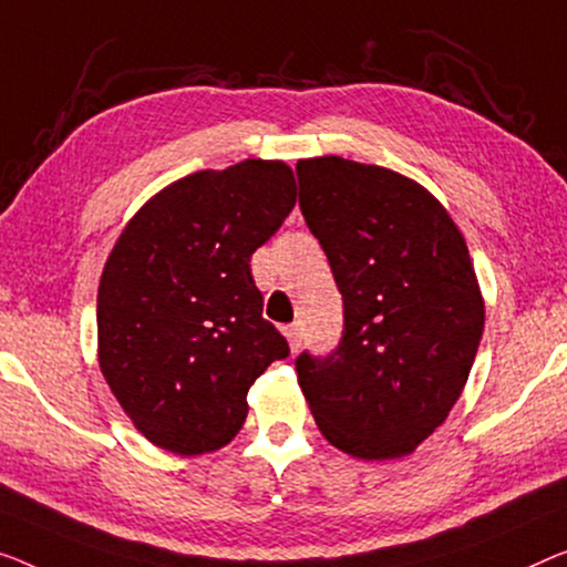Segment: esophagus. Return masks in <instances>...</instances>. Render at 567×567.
<instances>
[{
    "label": "esophagus",
    "mask_w": 567,
    "mask_h": 567,
    "mask_svg": "<svg viewBox=\"0 0 567 567\" xmlns=\"http://www.w3.org/2000/svg\"><path fill=\"white\" fill-rule=\"evenodd\" d=\"M285 338H287V346H290L292 353L300 349V331H298V326H287L285 328Z\"/></svg>",
    "instance_id": "esophagus-1"
}]
</instances>
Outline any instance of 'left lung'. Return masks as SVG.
<instances>
[{"mask_svg":"<svg viewBox=\"0 0 567 567\" xmlns=\"http://www.w3.org/2000/svg\"><path fill=\"white\" fill-rule=\"evenodd\" d=\"M298 181L346 318L331 357L295 361L302 394L338 451L404 458L458 402L484 333L466 239L425 185L390 167L308 157Z\"/></svg>","mask_w":567,"mask_h":567,"instance_id":"obj_1","label":"left lung"}]
</instances>
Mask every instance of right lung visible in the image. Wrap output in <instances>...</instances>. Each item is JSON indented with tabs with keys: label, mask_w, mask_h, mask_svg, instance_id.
Segmentation results:
<instances>
[{
	"label": "right lung",
	"mask_w": 567,
	"mask_h": 567,
	"mask_svg": "<svg viewBox=\"0 0 567 567\" xmlns=\"http://www.w3.org/2000/svg\"><path fill=\"white\" fill-rule=\"evenodd\" d=\"M298 200L282 159H241L157 190L109 251L96 357L124 415L152 445L203 455L247 420L251 384L290 349L261 318L251 255Z\"/></svg>",
	"instance_id": "obj_1"
}]
</instances>
